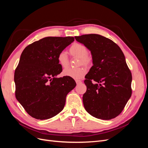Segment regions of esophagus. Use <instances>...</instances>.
Wrapping results in <instances>:
<instances>
[{
  "label": "esophagus",
  "mask_w": 148,
  "mask_h": 148,
  "mask_svg": "<svg viewBox=\"0 0 148 148\" xmlns=\"http://www.w3.org/2000/svg\"><path fill=\"white\" fill-rule=\"evenodd\" d=\"M76 83H77V84H79L80 83H82V82L80 81V80H76Z\"/></svg>",
  "instance_id": "34e87169"
}]
</instances>
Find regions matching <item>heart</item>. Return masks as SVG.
<instances>
[{
	"mask_svg": "<svg viewBox=\"0 0 148 148\" xmlns=\"http://www.w3.org/2000/svg\"><path fill=\"white\" fill-rule=\"evenodd\" d=\"M69 51L71 56L79 59V65L82 64L86 66H89L92 64V57L88 54L87 48L83 44L75 42L71 46ZM57 60L60 65L63 68H66L69 65L68 57L64 51H62L58 54ZM86 73V70L84 67H79V68L75 69H66L62 72L64 76L75 79H82Z\"/></svg>",
	"mask_w": 148,
	"mask_h": 148,
	"instance_id": "heart-1",
	"label": "heart"
}]
</instances>
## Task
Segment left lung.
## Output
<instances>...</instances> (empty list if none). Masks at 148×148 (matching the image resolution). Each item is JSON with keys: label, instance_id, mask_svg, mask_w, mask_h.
I'll return each mask as SVG.
<instances>
[{"label": "left lung", "instance_id": "1", "mask_svg": "<svg viewBox=\"0 0 148 148\" xmlns=\"http://www.w3.org/2000/svg\"><path fill=\"white\" fill-rule=\"evenodd\" d=\"M91 51L93 65L85 76V109L93 117L110 120L122 112L132 96V76L120 47L99 34L75 36Z\"/></svg>", "mask_w": 148, "mask_h": 148}]
</instances>
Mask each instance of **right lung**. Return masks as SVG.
<instances>
[{
	"label": "right lung",
	"mask_w": 148,
	"mask_h": 148,
	"mask_svg": "<svg viewBox=\"0 0 148 148\" xmlns=\"http://www.w3.org/2000/svg\"><path fill=\"white\" fill-rule=\"evenodd\" d=\"M73 37H46L26 47L15 71V96L31 117L46 120L63 110L66 96L76 86L68 77L57 78L62 67L57 56Z\"/></svg>",
	"instance_id": "obj_1"
}]
</instances>
